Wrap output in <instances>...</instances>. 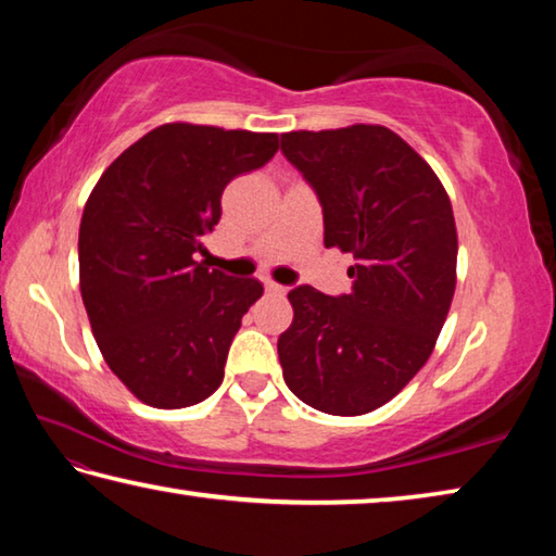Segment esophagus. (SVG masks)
Returning <instances> with one entry per match:
<instances>
[{
    "instance_id": "esophagus-1",
    "label": "esophagus",
    "mask_w": 556,
    "mask_h": 556,
    "mask_svg": "<svg viewBox=\"0 0 556 556\" xmlns=\"http://www.w3.org/2000/svg\"><path fill=\"white\" fill-rule=\"evenodd\" d=\"M265 289L269 291V294H277V296H285L287 294V287H281V285H277V281H265Z\"/></svg>"
}]
</instances>
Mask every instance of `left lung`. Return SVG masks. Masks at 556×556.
<instances>
[{
	"label": "left lung",
	"instance_id": "obj_1",
	"mask_svg": "<svg viewBox=\"0 0 556 556\" xmlns=\"http://www.w3.org/2000/svg\"><path fill=\"white\" fill-rule=\"evenodd\" d=\"M281 154L314 188L324 244L351 252V294L289 291L277 351L287 388L338 417L390 402L429 361L456 289V223L444 186L380 125L287 131Z\"/></svg>",
	"mask_w": 556,
	"mask_h": 556
}]
</instances>
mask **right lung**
I'll return each instance as SVG.
<instances>
[{"label": "right lung", "mask_w": 556, "mask_h": 556, "mask_svg": "<svg viewBox=\"0 0 556 556\" xmlns=\"http://www.w3.org/2000/svg\"><path fill=\"white\" fill-rule=\"evenodd\" d=\"M277 135L172 122L125 149L80 220V294L110 370L149 407L181 409L220 388L257 279L205 262L235 176L277 154Z\"/></svg>", "instance_id": "obj_1"}]
</instances>
